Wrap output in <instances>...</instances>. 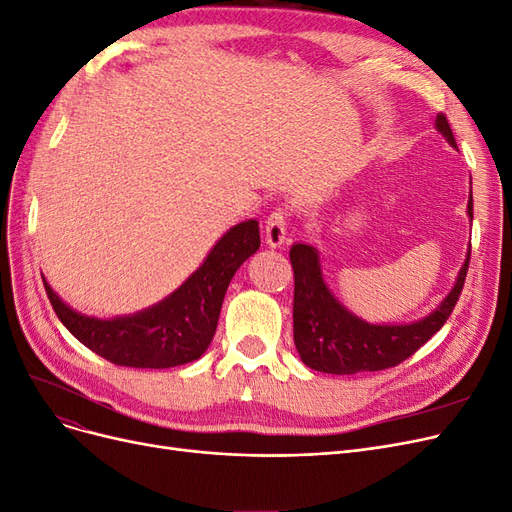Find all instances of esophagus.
Listing matches in <instances>:
<instances>
[{"mask_svg": "<svg viewBox=\"0 0 512 512\" xmlns=\"http://www.w3.org/2000/svg\"><path fill=\"white\" fill-rule=\"evenodd\" d=\"M287 240V215L282 211H274L266 221V242L272 249L285 244Z\"/></svg>", "mask_w": 512, "mask_h": 512, "instance_id": "obj_1", "label": "esophagus"}]
</instances>
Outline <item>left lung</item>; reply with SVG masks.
I'll use <instances>...</instances> for the list:
<instances>
[{"mask_svg": "<svg viewBox=\"0 0 512 512\" xmlns=\"http://www.w3.org/2000/svg\"><path fill=\"white\" fill-rule=\"evenodd\" d=\"M434 126L451 147L458 149L443 113L434 120ZM466 213L472 221V187ZM289 257L295 274L293 339L301 361L314 371L352 375L396 367L447 323L464 287L470 249L447 297L428 316L407 325H373L342 306L327 287L320 255L312 244L295 242Z\"/></svg>", "mask_w": 512, "mask_h": 512, "instance_id": "1", "label": "left lung"}]
</instances>
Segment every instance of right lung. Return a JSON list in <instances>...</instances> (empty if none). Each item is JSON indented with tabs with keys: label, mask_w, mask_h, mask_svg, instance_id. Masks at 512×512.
Returning a JSON list of instances; mask_svg holds the SVG:
<instances>
[{
	"label": "right lung",
	"mask_w": 512,
	"mask_h": 512,
	"mask_svg": "<svg viewBox=\"0 0 512 512\" xmlns=\"http://www.w3.org/2000/svg\"><path fill=\"white\" fill-rule=\"evenodd\" d=\"M255 219L230 227L202 266L158 304L141 312L94 318L69 308L44 278L50 304L69 333L109 363L166 369L192 363L213 342L221 304L236 270L259 249Z\"/></svg>",
	"instance_id": "obj_1"
}]
</instances>
